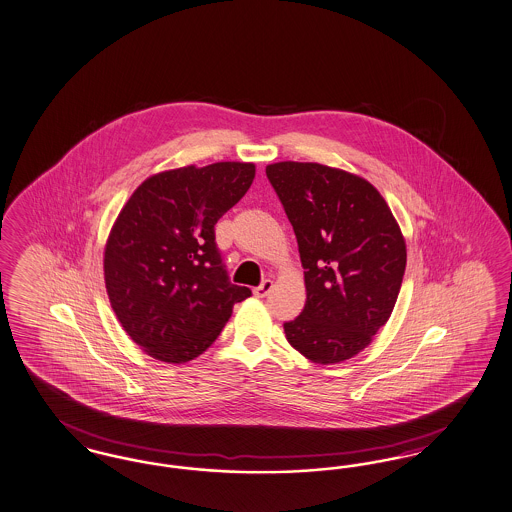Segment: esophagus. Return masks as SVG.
I'll list each match as a JSON object with an SVG mask.
<instances>
[{
    "instance_id": "1",
    "label": "esophagus",
    "mask_w": 512,
    "mask_h": 512,
    "mask_svg": "<svg viewBox=\"0 0 512 512\" xmlns=\"http://www.w3.org/2000/svg\"><path fill=\"white\" fill-rule=\"evenodd\" d=\"M270 289H272V280H263L259 286L253 289V293H255L257 297H266V295L270 293Z\"/></svg>"
}]
</instances>
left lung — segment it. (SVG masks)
Here are the masks:
<instances>
[{
	"label": "left lung",
	"instance_id": "obj_1",
	"mask_svg": "<svg viewBox=\"0 0 512 512\" xmlns=\"http://www.w3.org/2000/svg\"><path fill=\"white\" fill-rule=\"evenodd\" d=\"M266 177L305 268L307 303L284 324L286 339L316 364H339L387 324L406 270L404 236L377 188L352 173L280 162Z\"/></svg>",
	"mask_w": 512,
	"mask_h": 512
}]
</instances>
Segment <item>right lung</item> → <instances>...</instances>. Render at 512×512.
Segmentation results:
<instances>
[{"label":"right lung","instance_id":"1","mask_svg":"<svg viewBox=\"0 0 512 512\" xmlns=\"http://www.w3.org/2000/svg\"><path fill=\"white\" fill-rule=\"evenodd\" d=\"M253 177V164L188 165L146 179L123 205L104 249V282L122 328L148 356L194 360L251 295L230 282L215 225Z\"/></svg>","mask_w":512,"mask_h":512}]
</instances>
